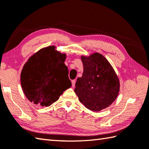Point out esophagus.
Wrapping results in <instances>:
<instances>
[{"label":"esophagus","mask_w":149,"mask_h":149,"mask_svg":"<svg viewBox=\"0 0 149 149\" xmlns=\"http://www.w3.org/2000/svg\"><path fill=\"white\" fill-rule=\"evenodd\" d=\"M75 82H76V80H72V87H74V86H75Z\"/></svg>","instance_id":"34e87169"}]
</instances>
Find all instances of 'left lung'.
<instances>
[{
    "mask_svg": "<svg viewBox=\"0 0 149 149\" xmlns=\"http://www.w3.org/2000/svg\"><path fill=\"white\" fill-rule=\"evenodd\" d=\"M83 73L75 83V93L81 103L92 111L109 107L117 98L119 81L114 70L103 55L94 53L81 56Z\"/></svg>",
    "mask_w": 149,
    "mask_h": 149,
    "instance_id": "left-lung-1",
    "label": "left lung"
}]
</instances>
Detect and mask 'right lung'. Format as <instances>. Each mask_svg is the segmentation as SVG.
Instances as JSON below:
<instances>
[{
	"label": "right lung",
	"instance_id": "add662e5",
	"mask_svg": "<svg viewBox=\"0 0 149 149\" xmlns=\"http://www.w3.org/2000/svg\"><path fill=\"white\" fill-rule=\"evenodd\" d=\"M65 59V54L50 46L40 49L28 60L22 70L20 83L29 101L48 107L71 87Z\"/></svg>",
	"mask_w": 149,
	"mask_h": 149
}]
</instances>
